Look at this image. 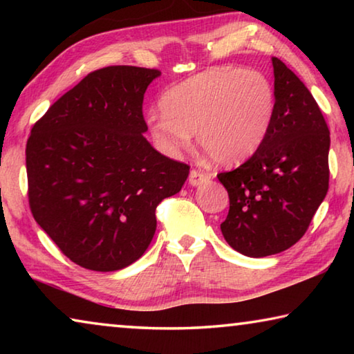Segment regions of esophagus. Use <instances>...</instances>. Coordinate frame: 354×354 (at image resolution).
<instances>
[{
	"instance_id": "obj_1",
	"label": "esophagus",
	"mask_w": 354,
	"mask_h": 354,
	"mask_svg": "<svg viewBox=\"0 0 354 354\" xmlns=\"http://www.w3.org/2000/svg\"><path fill=\"white\" fill-rule=\"evenodd\" d=\"M209 179H211V175H209V173L194 169V170L190 171V175H189V184L190 185H200L203 183L209 181Z\"/></svg>"
}]
</instances>
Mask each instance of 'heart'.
Masks as SVG:
<instances>
[{"label":"heart","instance_id":"b5f03b06","mask_svg":"<svg viewBox=\"0 0 354 354\" xmlns=\"http://www.w3.org/2000/svg\"><path fill=\"white\" fill-rule=\"evenodd\" d=\"M160 111L147 117L159 151L176 156L196 133L200 147L217 164L234 165L266 140L274 113V88L257 70L214 67L167 88Z\"/></svg>","mask_w":354,"mask_h":354}]
</instances>
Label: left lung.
<instances>
[{"label":"left lung","mask_w":354,"mask_h":354,"mask_svg":"<svg viewBox=\"0 0 354 354\" xmlns=\"http://www.w3.org/2000/svg\"><path fill=\"white\" fill-rule=\"evenodd\" d=\"M272 62L274 113L266 140L247 162L217 175L230 195L221 234L250 257L295 245L329 185V129L320 107L283 61Z\"/></svg>","instance_id":"1"}]
</instances>
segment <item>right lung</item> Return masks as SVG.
<instances>
[{"instance_id":"1","label":"right lung","mask_w":354,"mask_h":354,"mask_svg":"<svg viewBox=\"0 0 354 354\" xmlns=\"http://www.w3.org/2000/svg\"><path fill=\"white\" fill-rule=\"evenodd\" d=\"M156 68L112 65L88 73L35 122L26 143L34 218L71 262L115 272L145 253L156 207L190 167L143 137V95Z\"/></svg>"}]
</instances>
